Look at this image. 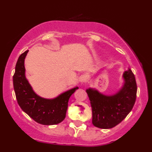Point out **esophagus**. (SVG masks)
Here are the masks:
<instances>
[{"label": "esophagus", "mask_w": 152, "mask_h": 152, "mask_svg": "<svg viewBox=\"0 0 152 152\" xmlns=\"http://www.w3.org/2000/svg\"><path fill=\"white\" fill-rule=\"evenodd\" d=\"M86 76L84 74L81 75V76H78V81L80 82V83H83V82L86 81Z\"/></svg>", "instance_id": "obj_1"}]
</instances>
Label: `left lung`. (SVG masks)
I'll use <instances>...</instances> for the list:
<instances>
[{"label": "left lung", "instance_id": "8db88e82", "mask_svg": "<svg viewBox=\"0 0 152 152\" xmlns=\"http://www.w3.org/2000/svg\"><path fill=\"white\" fill-rule=\"evenodd\" d=\"M124 83L118 91L104 95L93 88L86 89L92 109V124L101 129H111L129 114L137 98L135 76L130 69L123 74Z\"/></svg>", "mask_w": 152, "mask_h": 152}]
</instances>
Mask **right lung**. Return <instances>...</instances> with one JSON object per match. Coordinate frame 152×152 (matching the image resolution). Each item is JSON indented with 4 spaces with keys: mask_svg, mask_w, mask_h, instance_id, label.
I'll return each instance as SVG.
<instances>
[{
    "mask_svg": "<svg viewBox=\"0 0 152 152\" xmlns=\"http://www.w3.org/2000/svg\"><path fill=\"white\" fill-rule=\"evenodd\" d=\"M28 52V50H26L19 56L13 77V88L18 105L38 124H58L65 118L69 98L78 87L66 91L53 99H45L38 96L26 77L24 61Z\"/></svg>",
    "mask_w": 152,
    "mask_h": 152,
    "instance_id": "obj_1",
    "label": "right lung"
}]
</instances>
